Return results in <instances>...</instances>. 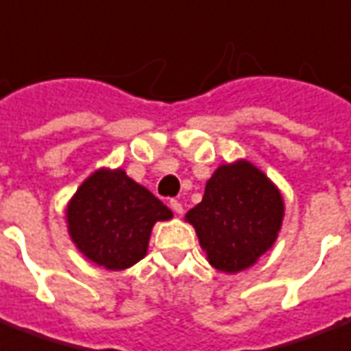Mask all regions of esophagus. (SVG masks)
<instances>
[{"mask_svg": "<svg viewBox=\"0 0 351 351\" xmlns=\"http://www.w3.org/2000/svg\"><path fill=\"white\" fill-rule=\"evenodd\" d=\"M169 206H171V210L175 211L176 215H180L182 211H184V208H182V204H180V202H178V200H175V199H173V200H169Z\"/></svg>", "mask_w": 351, "mask_h": 351, "instance_id": "34e87169", "label": "esophagus"}]
</instances>
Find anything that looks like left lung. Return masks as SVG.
Wrapping results in <instances>:
<instances>
[{
	"instance_id": "1",
	"label": "left lung",
	"mask_w": 351,
	"mask_h": 351,
	"mask_svg": "<svg viewBox=\"0 0 351 351\" xmlns=\"http://www.w3.org/2000/svg\"><path fill=\"white\" fill-rule=\"evenodd\" d=\"M283 200L272 182L248 162L221 165L202 202L186 213L210 263L239 272L265 254L282 226Z\"/></svg>"
}]
</instances>
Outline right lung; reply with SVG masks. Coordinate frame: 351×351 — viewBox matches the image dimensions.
<instances>
[{"label": "right lung", "instance_id": "obj_1", "mask_svg": "<svg viewBox=\"0 0 351 351\" xmlns=\"http://www.w3.org/2000/svg\"><path fill=\"white\" fill-rule=\"evenodd\" d=\"M167 206L127 173L97 171L77 189L68 206L69 235L93 263L121 271L147 254L156 221H167Z\"/></svg>", "mask_w": 351, "mask_h": 351}]
</instances>
